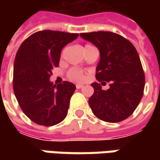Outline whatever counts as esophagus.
Wrapping results in <instances>:
<instances>
[{
  "label": "esophagus",
  "mask_w": 160,
  "mask_h": 160,
  "mask_svg": "<svg viewBox=\"0 0 160 160\" xmlns=\"http://www.w3.org/2000/svg\"><path fill=\"white\" fill-rule=\"evenodd\" d=\"M76 86H77V89H80V88H82L83 86V84H82V83H77L76 84Z\"/></svg>",
  "instance_id": "obj_1"
}]
</instances>
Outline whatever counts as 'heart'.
<instances>
[{
	"label": "heart",
	"instance_id": "heart-1",
	"mask_svg": "<svg viewBox=\"0 0 160 160\" xmlns=\"http://www.w3.org/2000/svg\"><path fill=\"white\" fill-rule=\"evenodd\" d=\"M68 77L72 81H76V82L82 81L83 78V72L78 68H72L68 72Z\"/></svg>",
	"mask_w": 160,
	"mask_h": 160
}]
</instances>
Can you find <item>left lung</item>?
<instances>
[{
	"label": "left lung",
	"mask_w": 160,
	"mask_h": 160,
	"mask_svg": "<svg viewBox=\"0 0 160 160\" xmlns=\"http://www.w3.org/2000/svg\"><path fill=\"white\" fill-rule=\"evenodd\" d=\"M80 36L91 42L100 52L96 68V79L102 84L109 83V88L92 83L93 94L89 105L98 118L108 123L126 119L142 100L145 77L138 52L132 43L112 32L83 33Z\"/></svg>",
	"instance_id": "8db88e82"
}]
</instances>
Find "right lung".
<instances>
[{
    "mask_svg": "<svg viewBox=\"0 0 160 160\" xmlns=\"http://www.w3.org/2000/svg\"><path fill=\"white\" fill-rule=\"evenodd\" d=\"M77 37L78 34L39 31L24 41L16 54L14 93L23 112L40 126L57 125L68 115L76 85L68 81L55 85L50 77L63 47Z\"/></svg>",
    "mask_w": 160,
    "mask_h": 160,
    "instance_id": "1",
    "label": "right lung"
}]
</instances>
